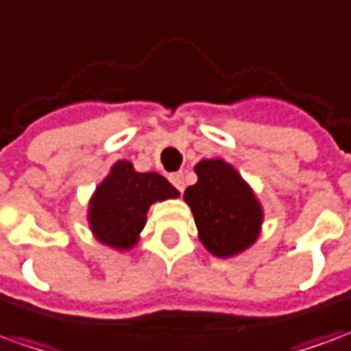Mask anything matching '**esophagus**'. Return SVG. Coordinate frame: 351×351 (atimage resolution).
<instances>
[{"instance_id": "esophagus-1", "label": "esophagus", "mask_w": 351, "mask_h": 351, "mask_svg": "<svg viewBox=\"0 0 351 351\" xmlns=\"http://www.w3.org/2000/svg\"><path fill=\"white\" fill-rule=\"evenodd\" d=\"M169 180H171V184H173V186H175L178 191L184 190V175L182 173H173V175H169Z\"/></svg>"}]
</instances>
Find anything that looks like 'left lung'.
Wrapping results in <instances>:
<instances>
[{
    "label": "left lung",
    "mask_w": 351,
    "mask_h": 351,
    "mask_svg": "<svg viewBox=\"0 0 351 351\" xmlns=\"http://www.w3.org/2000/svg\"><path fill=\"white\" fill-rule=\"evenodd\" d=\"M195 173L197 184L184 191V199L206 250L229 258L254 244L263 214L248 184L221 160L199 161Z\"/></svg>",
    "instance_id": "left-lung-1"
}]
</instances>
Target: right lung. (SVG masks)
Here are the masks:
<instances>
[{
    "instance_id": "obj_1",
    "label": "right lung",
    "mask_w": 351,
    "mask_h": 351,
    "mask_svg": "<svg viewBox=\"0 0 351 351\" xmlns=\"http://www.w3.org/2000/svg\"><path fill=\"white\" fill-rule=\"evenodd\" d=\"M178 197L158 173H135L130 161H118L90 203V228L101 243L128 250L137 243L146 210L156 201Z\"/></svg>"
}]
</instances>
